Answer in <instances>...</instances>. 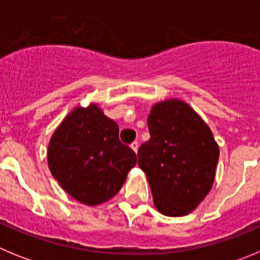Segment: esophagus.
Masks as SVG:
<instances>
[{
    "mask_svg": "<svg viewBox=\"0 0 260 260\" xmlns=\"http://www.w3.org/2000/svg\"><path fill=\"white\" fill-rule=\"evenodd\" d=\"M130 147H132V150L134 151L135 153L138 152V148H139V142H133L132 144H130Z\"/></svg>",
    "mask_w": 260,
    "mask_h": 260,
    "instance_id": "34e87169",
    "label": "esophagus"
}]
</instances>
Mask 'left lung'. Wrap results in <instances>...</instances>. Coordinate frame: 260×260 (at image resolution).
<instances>
[{
    "mask_svg": "<svg viewBox=\"0 0 260 260\" xmlns=\"http://www.w3.org/2000/svg\"><path fill=\"white\" fill-rule=\"evenodd\" d=\"M147 123L151 138L139 147L138 165L156 210L171 217L189 215L212 189L219 146L210 126L180 99L153 104Z\"/></svg>",
    "mask_w": 260,
    "mask_h": 260,
    "instance_id": "left-lung-1",
    "label": "left lung"
}]
</instances>
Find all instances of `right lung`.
<instances>
[{"label":"right lung","instance_id":"right-lung-1","mask_svg":"<svg viewBox=\"0 0 260 260\" xmlns=\"http://www.w3.org/2000/svg\"><path fill=\"white\" fill-rule=\"evenodd\" d=\"M118 125L99 104L75 107L54 130L48 167L62 189L86 206L112 199L137 164V155L119 142Z\"/></svg>","mask_w":260,"mask_h":260}]
</instances>
